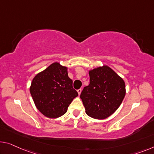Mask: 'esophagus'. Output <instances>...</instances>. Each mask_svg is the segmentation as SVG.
Returning a JSON list of instances; mask_svg holds the SVG:
<instances>
[{"instance_id":"1","label":"esophagus","mask_w":154,"mask_h":154,"mask_svg":"<svg viewBox=\"0 0 154 154\" xmlns=\"http://www.w3.org/2000/svg\"><path fill=\"white\" fill-rule=\"evenodd\" d=\"M82 89L81 88H79V89H78L77 90V93H78V94H79V95H80V94H81V93H82Z\"/></svg>"}]
</instances>
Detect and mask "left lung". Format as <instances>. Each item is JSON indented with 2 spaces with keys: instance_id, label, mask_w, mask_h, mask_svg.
Segmentation results:
<instances>
[{
  "instance_id": "left-lung-1",
  "label": "left lung",
  "mask_w": 154,
  "mask_h": 154,
  "mask_svg": "<svg viewBox=\"0 0 154 154\" xmlns=\"http://www.w3.org/2000/svg\"><path fill=\"white\" fill-rule=\"evenodd\" d=\"M90 84L85 86L80 98L88 116L103 120L111 116L122 102L125 83L114 70L103 66L89 70Z\"/></svg>"
}]
</instances>
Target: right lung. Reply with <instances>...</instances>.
I'll return each instance as SVG.
<instances>
[{
    "label": "right lung",
    "mask_w": 154,
    "mask_h": 154,
    "mask_svg": "<svg viewBox=\"0 0 154 154\" xmlns=\"http://www.w3.org/2000/svg\"><path fill=\"white\" fill-rule=\"evenodd\" d=\"M29 91L37 109L49 118L65 114L78 96L68 75L67 67L58 62L52 63L34 77Z\"/></svg>",
    "instance_id": "add662e5"
}]
</instances>
